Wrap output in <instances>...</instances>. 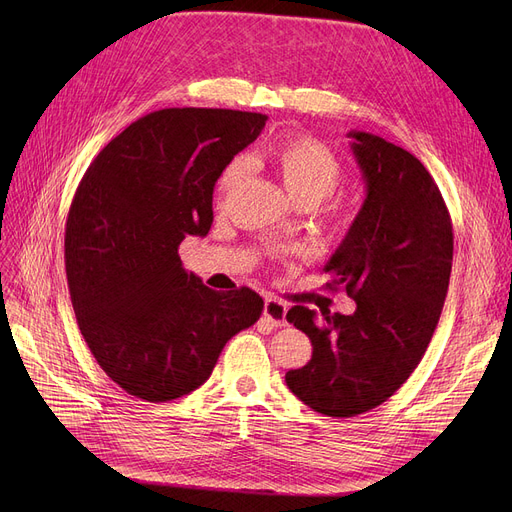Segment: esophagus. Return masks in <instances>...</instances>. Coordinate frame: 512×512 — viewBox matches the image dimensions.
Masks as SVG:
<instances>
[{"instance_id":"34e87169","label":"esophagus","mask_w":512,"mask_h":512,"mask_svg":"<svg viewBox=\"0 0 512 512\" xmlns=\"http://www.w3.org/2000/svg\"><path fill=\"white\" fill-rule=\"evenodd\" d=\"M286 311H288V307H286L284 301H280V299H276V297H267V299H265L263 317H265L267 321H272V326H276V328L286 326Z\"/></svg>"}]
</instances>
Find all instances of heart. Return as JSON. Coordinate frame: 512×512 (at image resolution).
I'll use <instances>...</instances> for the list:
<instances>
[{
	"label": "heart",
	"mask_w": 512,
	"mask_h": 512,
	"mask_svg": "<svg viewBox=\"0 0 512 512\" xmlns=\"http://www.w3.org/2000/svg\"><path fill=\"white\" fill-rule=\"evenodd\" d=\"M267 157L280 172L288 193L299 203H321L336 191L342 180V164L336 153L311 137L282 139L270 147ZM245 172V157H234L228 161L218 180V193L222 199L234 191ZM330 211L340 228H348L357 218V207L344 201L334 203Z\"/></svg>",
	"instance_id": "b5f03b06"
}]
</instances>
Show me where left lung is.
Instances as JSON below:
<instances>
[{"instance_id": "obj_1", "label": "left lung", "mask_w": 512, "mask_h": 512, "mask_svg": "<svg viewBox=\"0 0 512 512\" xmlns=\"http://www.w3.org/2000/svg\"><path fill=\"white\" fill-rule=\"evenodd\" d=\"M348 137L367 197L324 270L334 276L326 286L342 288L357 309L286 313L313 344L286 386L328 417L375 409L409 380L438 326L454 249L448 207L421 161L369 132Z\"/></svg>"}]
</instances>
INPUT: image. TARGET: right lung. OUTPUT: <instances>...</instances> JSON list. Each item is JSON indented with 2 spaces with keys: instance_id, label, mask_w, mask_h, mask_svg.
<instances>
[{
  "instance_id": "1",
  "label": "right lung",
  "mask_w": 512,
  "mask_h": 512,
  "mask_svg": "<svg viewBox=\"0 0 512 512\" xmlns=\"http://www.w3.org/2000/svg\"><path fill=\"white\" fill-rule=\"evenodd\" d=\"M265 120L159 110L107 143L78 182L64 236L70 299L99 367L130 396L168 402L193 392L263 311L247 286L215 292L184 272L178 247L209 232L213 186Z\"/></svg>"
}]
</instances>
